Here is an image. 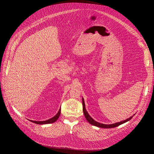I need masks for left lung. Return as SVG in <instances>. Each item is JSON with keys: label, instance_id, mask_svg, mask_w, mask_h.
I'll return each instance as SVG.
<instances>
[{"label": "left lung", "instance_id": "obj_1", "mask_svg": "<svg viewBox=\"0 0 154 154\" xmlns=\"http://www.w3.org/2000/svg\"><path fill=\"white\" fill-rule=\"evenodd\" d=\"M82 105H83V114H84V116L86 118V119L87 120V122L89 123L90 124L92 125H94L96 126V127H100V128H114V127H118V126L122 125V124H123L126 122H128V121H130V119H131L132 118L133 116H131V117L127 119L126 120H124V121H122V122H118V123H114V124H110V125H105V124H103V123H98L96 122L95 120L93 119L91 116H89V114H88L87 111L85 109V102H84V100H83V98H82Z\"/></svg>", "mask_w": 154, "mask_h": 154}]
</instances>
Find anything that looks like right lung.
I'll return each instance as SVG.
<instances>
[{
    "mask_svg": "<svg viewBox=\"0 0 154 154\" xmlns=\"http://www.w3.org/2000/svg\"><path fill=\"white\" fill-rule=\"evenodd\" d=\"M60 112H61V109H60L58 112L57 114V115H55L53 118H51L48 120H45V121H43V122H36V121H32L30 120V122L34 123H36V124H39V125H44V124H50V123H53L54 122H55L56 121H57V119H58L59 116L60 115Z\"/></svg>",
    "mask_w": 154,
    "mask_h": 154,
    "instance_id": "right-lung-1",
    "label": "right lung"
}]
</instances>
